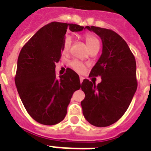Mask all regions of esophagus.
<instances>
[{"instance_id": "34e87169", "label": "esophagus", "mask_w": 151, "mask_h": 151, "mask_svg": "<svg viewBox=\"0 0 151 151\" xmlns=\"http://www.w3.org/2000/svg\"><path fill=\"white\" fill-rule=\"evenodd\" d=\"M83 81H84V77H82V76H81L80 77V81H81V84L83 82Z\"/></svg>"}]
</instances>
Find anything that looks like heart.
Listing matches in <instances>:
<instances>
[{
	"mask_svg": "<svg viewBox=\"0 0 151 151\" xmlns=\"http://www.w3.org/2000/svg\"><path fill=\"white\" fill-rule=\"evenodd\" d=\"M84 40L87 44V46L90 51L93 50H98L100 47V41L97 36L93 34L87 33L84 35ZM72 37L70 35H66L63 42V53H67L70 50L71 45H72ZM70 67L75 71L78 73H83L85 70V65L78 60H73L70 63Z\"/></svg>",
	"mask_w": 151,
	"mask_h": 151,
	"instance_id": "obj_1",
	"label": "heart"
}]
</instances>
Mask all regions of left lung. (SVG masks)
Here are the masks:
<instances>
[{
	"mask_svg": "<svg viewBox=\"0 0 151 151\" xmlns=\"http://www.w3.org/2000/svg\"><path fill=\"white\" fill-rule=\"evenodd\" d=\"M86 28L102 41L101 57L89 76H101L98 85L84 79L81 84L85 98L81 101L83 115L96 127H106L118 121L135 94L137 82L136 60L128 44L114 31L98 27Z\"/></svg>",
	"mask_w": 151,
	"mask_h": 151,
	"instance_id": "8db88e82",
	"label": "left lung"
}]
</instances>
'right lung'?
<instances>
[{"label":"right lung","instance_id":"right-lung-1","mask_svg":"<svg viewBox=\"0 0 151 151\" xmlns=\"http://www.w3.org/2000/svg\"><path fill=\"white\" fill-rule=\"evenodd\" d=\"M83 29L73 23L50 22L20 51L14 79L17 90L27 113L41 124L54 125L63 120L74 92L81 88L78 74L70 68L57 78L55 64L62 56L67 31Z\"/></svg>","mask_w":151,"mask_h":151}]
</instances>
